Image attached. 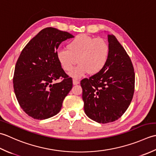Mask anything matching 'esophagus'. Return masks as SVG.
<instances>
[{
	"label": "esophagus",
	"instance_id": "34e87169",
	"mask_svg": "<svg viewBox=\"0 0 156 156\" xmlns=\"http://www.w3.org/2000/svg\"><path fill=\"white\" fill-rule=\"evenodd\" d=\"M73 85H77L79 83V81L77 80V79H73Z\"/></svg>",
	"mask_w": 156,
	"mask_h": 156
}]
</instances>
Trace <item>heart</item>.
I'll list each match as a JSON object with an SVG mask.
<instances>
[{"instance_id":"heart-1","label":"heart","mask_w":156,"mask_h":156,"mask_svg":"<svg viewBox=\"0 0 156 156\" xmlns=\"http://www.w3.org/2000/svg\"><path fill=\"white\" fill-rule=\"evenodd\" d=\"M66 50H59L56 58L64 71L74 78H80L88 72L94 75L100 72L106 65L110 54V46L103 38L80 34L69 41Z\"/></svg>"}]
</instances>
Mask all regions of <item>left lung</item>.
Returning <instances> with one entry per match:
<instances>
[{
    "mask_svg": "<svg viewBox=\"0 0 156 156\" xmlns=\"http://www.w3.org/2000/svg\"><path fill=\"white\" fill-rule=\"evenodd\" d=\"M109 57L103 69L81 81L86 115L99 123L115 121L131 104L135 75L128 54L113 34L108 35Z\"/></svg>",
    "mask_w": 156,
    "mask_h": 156,
    "instance_id": "8db88e82",
    "label": "left lung"
}]
</instances>
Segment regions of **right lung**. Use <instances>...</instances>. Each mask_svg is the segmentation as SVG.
I'll use <instances>...</instances> for the list:
<instances>
[{
	"label": "right lung",
	"instance_id": "1",
	"mask_svg": "<svg viewBox=\"0 0 156 156\" xmlns=\"http://www.w3.org/2000/svg\"><path fill=\"white\" fill-rule=\"evenodd\" d=\"M66 31L46 27L22 50L16 62L13 88L21 108L28 116L44 120L55 116L71 91L73 80L56 58L62 42L73 37ZM62 81L54 83L57 79Z\"/></svg>",
	"mask_w": 156,
	"mask_h": 156
}]
</instances>
